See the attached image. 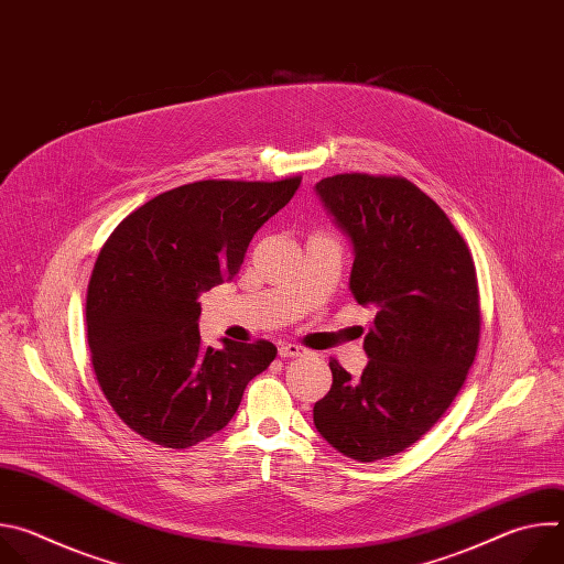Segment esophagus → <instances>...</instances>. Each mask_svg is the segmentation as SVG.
Instances as JSON below:
<instances>
[{
    "label": "esophagus",
    "instance_id": "esophagus-1",
    "mask_svg": "<svg viewBox=\"0 0 564 564\" xmlns=\"http://www.w3.org/2000/svg\"><path fill=\"white\" fill-rule=\"evenodd\" d=\"M307 350L301 348L299 344H281L279 346V357L283 359H294V357H303Z\"/></svg>",
    "mask_w": 564,
    "mask_h": 564
}]
</instances>
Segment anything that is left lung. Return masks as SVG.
<instances>
[{
	"label": "left lung",
	"mask_w": 564,
	"mask_h": 564,
	"mask_svg": "<svg viewBox=\"0 0 564 564\" xmlns=\"http://www.w3.org/2000/svg\"><path fill=\"white\" fill-rule=\"evenodd\" d=\"M314 192L350 240V290L375 321L361 377L330 359L333 388L312 417L333 448L377 462L413 446L459 392L479 341L475 265L448 216L406 178L339 174Z\"/></svg>",
	"instance_id": "8db88e82"
}]
</instances>
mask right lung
I'll use <instances>...</instances> for the list:
<instances>
[{"label":"right lung","instance_id":"add662e5","mask_svg":"<svg viewBox=\"0 0 564 564\" xmlns=\"http://www.w3.org/2000/svg\"><path fill=\"white\" fill-rule=\"evenodd\" d=\"M299 185V176L189 183L151 198L109 236L87 294L89 348L105 397L140 437L165 448L212 437L274 361L270 341L205 348L198 296L238 274L252 236Z\"/></svg>","mask_w":564,"mask_h":564}]
</instances>
